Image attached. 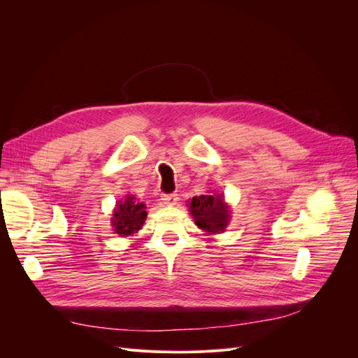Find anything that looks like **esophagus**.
<instances>
[{
  "instance_id": "esophagus-1",
  "label": "esophagus",
  "mask_w": 358,
  "mask_h": 358,
  "mask_svg": "<svg viewBox=\"0 0 358 358\" xmlns=\"http://www.w3.org/2000/svg\"><path fill=\"white\" fill-rule=\"evenodd\" d=\"M161 200L164 201L166 204H176L178 203V200H179V197H178V194H162L161 196Z\"/></svg>"
}]
</instances>
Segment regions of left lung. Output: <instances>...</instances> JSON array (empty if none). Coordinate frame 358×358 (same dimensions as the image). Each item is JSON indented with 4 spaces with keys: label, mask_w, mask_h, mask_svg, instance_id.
Returning a JSON list of instances; mask_svg holds the SVG:
<instances>
[{
    "label": "left lung",
    "mask_w": 358,
    "mask_h": 358,
    "mask_svg": "<svg viewBox=\"0 0 358 358\" xmlns=\"http://www.w3.org/2000/svg\"><path fill=\"white\" fill-rule=\"evenodd\" d=\"M189 212L194 218V222L208 234H218L225 231L227 225L230 222V208L224 201V196H209L192 197L188 201Z\"/></svg>",
    "instance_id": "obj_1"
}]
</instances>
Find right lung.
I'll return each instance as SVG.
<instances>
[{
  "label": "right lung",
  "mask_w": 358,
  "mask_h": 358,
  "mask_svg": "<svg viewBox=\"0 0 358 358\" xmlns=\"http://www.w3.org/2000/svg\"><path fill=\"white\" fill-rule=\"evenodd\" d=\"M145 203L136 201L134 196H128L124 200L116 203V209L113 210L112 225L116 234L121 237L133 236L145 224L148 212L145 210Z\"/></svg>",
  "instance_id": "add662e5"
}]
</instances>
